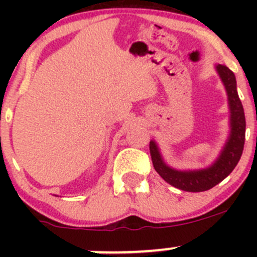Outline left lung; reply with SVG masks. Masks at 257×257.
I'll use <instances>...</instances> for the list:
<instances>
[{"instance_id": "left-lung-1", "label": "left lung", "mask_w": 257, "mask_h": 257, "mask_svg": "<svg viewBox=\"0 0 257 257\" xmlns=\"http://www.w3.org/2000/svg\"><path fill=\"white\" fill-rule=\"evenodd\" d=\"M216 69L226 88L230 112H231V134L219 159L208 169L196 170V172H178L170 169L163 163L159 150L154 142H150L149 144L152 162L158 174L170 185L184 191L199 193L214 188L234 170L242 154L243 144H245L246 120L242 104L237 95L235 74L222 64H219Z\"/></svg>"}]
</instances>
